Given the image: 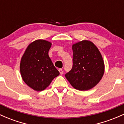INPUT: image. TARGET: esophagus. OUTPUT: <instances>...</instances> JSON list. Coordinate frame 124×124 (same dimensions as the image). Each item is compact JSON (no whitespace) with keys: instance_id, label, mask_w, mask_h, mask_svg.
Wrapping results in <instances>:
<instances>
[{"instance_id":"esophagus-1","label":"esophagus","mask_w":124,"mask_h":124,"mask_svg":"<svg viewBox=\"0 0 124 124\" xmlns=\"http://www.w3.org/2000/svg\"><path fill=\"white\" fill-rule=\"evenodd\" d=\"M59 72L60 74H61V75H62L63 73V70H62V69H59Z\"/></svg>"}]
</instances>
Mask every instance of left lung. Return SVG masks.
Masks as SVG:
<instances>
[{"instance_id":"left-lung-1","label":"left lung","mask_w":124,"mask_h":124,"mask_svg":"<svg viewBox=\"0 0 124 124\" xmlns=\"http://www.w3.org/2000/svg\"><path fill=\"white\" fill-rule=\"evenodd\" d=\"M72 50V68L65 74V77L76 89H92L104 75L105 65L102 56L98 47L89 40L75 43Z\"/></svg>"}]
</instances>
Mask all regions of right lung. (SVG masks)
Here are the masks:
<instances>
[{
	"label": "right lung",
	"instance_id": "right-lung-1",
	"mask_svg": "<svg viewBox=\"0 0 124 124\" xmlns=\"http://www.w3.org/2000/svg\"><path fill=\"white\" fill-rule=\"evenodd\" d=\"M52 43L43 39L28 45L21 58L20 71L25 84L36 91L45 89L59 72L48 55Z\"/></svg>",
	"mask_w": 124,
	"mask_h": 124
}]
</instances>
